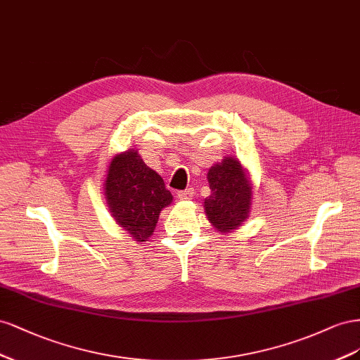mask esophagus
<instances>
[{
	"instance_id": "34e87169",
	"label": "esophagus",
	"mask_w": 360,
	"mask_h": 360,
	"mask_svg": "<svg viewBox=\"0 0 360 360\" xmlns=\"http://www.w3.org/2000/svg\"><path fill=\"white\" fill-rule=\"evenodd\" d=\"M194 188H187V190H184V191H179L176 196H178V199H181V200H184V199H193L194 198Z\"/></svg>"
}]
</instances>
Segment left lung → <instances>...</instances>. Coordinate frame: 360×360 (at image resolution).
Segmentation results:
<instances>
[{
	"mask_svg": "<svg viewBox=\"0 0 360 360\" xmlns=\"http://www.w3.org/2000/svg\"><path fill=\"white\" fill-rule=\"evenodd\" d=\"M211 196L203 207L208 220L221 233L238 229L249 217L252 186L238 160L226 157L208 170Z\"/></svg>",
	"mask_w": 360,
	"mask_h": 360,
	"instance_id": "1",
	"label": "left lung"
}]
</instances>
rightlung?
Instances as JSON below:
<instances>
[{
	"label": "right lung",
	"instance_id": "add662e5",
	"mask_svg": "<svg viewBox=\"0 0 360 360\" xmlns=\"http://www.w3.org/2000/svg\"><path fill=\"white\" fill-rule=\"evenodd\" d=\"M104 187L112 219L136 241H148L161 210L173 200L162 178L134 149L111 160Z\"/></svg>",
	"mask_w": 360,
	"mask_h": 360
}]
</instances>
